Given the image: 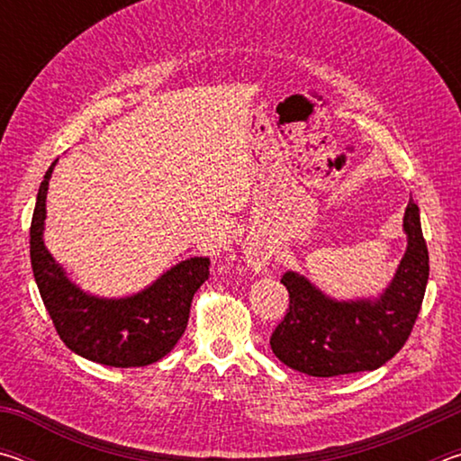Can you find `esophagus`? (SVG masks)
<instances>
[{
  "label": "esophagus",
  "mask_w": 461,
  "mask_h": 461,
  "mask_svg": "<svg viewBox=\"0 0 461 461\" xmlns=\"http://www.w3.org/2000/svg\"><path fill=\"white\" fill-rule=\"evenodd\" d=\"M270 260V254L264 252L262 248H249L248 249V262L252 264L256 270H262Z\"/></svg>",
  "instance_id": "obj_1"
}]
</instances>
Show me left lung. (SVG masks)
<instances>
[{
    "mask_svg": "<svg viewBox=\"0 0 461 461\" xmlns=\"http://www.w3.org/2000/svg\"><path fill=\"white\" fill-rule=\"evenodd\" d=\"M407 252L378 299L335 301L305 276L288 270L280 283L288 309L270 348L288 368L317 378L376 370L401 352L415 325L429 278V252L415 201L402 220Z\"/></svg>",
    "mask_w": 461,
    "mask_h": 461,
    "instance_id": "1",
    "label": "left lung"
}]
</instances>
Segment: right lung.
I'll list each match as a JSON object with an SVG mask.
<instances>
[{"mask_svg":"<svg viewBox=\"0 0 461 461\" xmlns=\"http://www.w3.org/2000/svg\"><path fill=\"white\" fill-rule=\"evenodd\" d=\"M54 165L57 160L38 189L30 225V260L54 330L68 349L104 366L140 368L162 360L186 330L193 294L209 278V258L183 260L144 291L123 299L83 293L54 262L42 240Z\"/></svg>","mask_w":461,"mask_h":461,"instance_id":"right-lung-1","label":"right lung"}]
</instances>
